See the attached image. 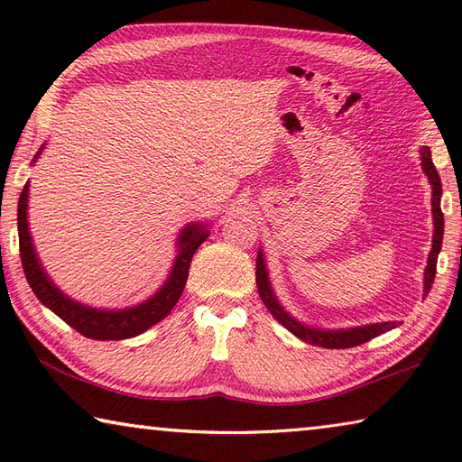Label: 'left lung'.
<instances>
[{
    "mask_svg": "<svg viewBox=\"0 0 462 462\" xmlns=\"http://www.w3.org/2000/svg\"><path fill=\"white\" fill-rule=\"evenodd\" d=\"M420 166H423V172L427 174V179L430 182V189H433V199H430V204H433V248L429 252L427 258V268H425V288L423 293L430 291V286L435 282V273H437V258L440 246H443V232H445V218H443V210H440V196H443V186H440L439 172L433 164V159H430V149L429 146H423L420 149ZM256 283H258V291L260 298L263 301V306L270 310V313L276 318L283 328L291 331L293 336L300 337L301 341L311 343V346H319L326 349H346V347H356L361 346L373 337L381 336L389 329H395L401 321H381V323H369V326H357V328H346V329H323V328H313L308 326V323L298 321L293 316L283 310L282 303L278 301V296L273 293L272 282L268 276V266L266 260H263V252H258L256 258Z\"/></svg>",
    "mask_w": 462,
    "mask_h": 462,
    "instance_id": "1",
    "label": "left lung"
}]
</instances>
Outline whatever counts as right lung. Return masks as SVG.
Masks as SVG:
<instances>
[{
	"label": "right lung",
	"instance_id": "add662e5",
	"mask_svg": "<svg viewBox=\"0 0 462 462\" xmlns=\"http://www.w3.org/2000/svg\"><path fill=\"white\" fill-rule=\"evenodd\" d=\"M45 144L33 156V164L37 162L39 154L43 152ZM29 182H25L22 194L17 202V232H19V256H22L25 278L32 286L37 300L45 308L51 310L55 316L69 323L81 336L89 339H129L141 336L143 331L151 329L154 323L162 321L169 316L171 310L180 300L182 290L189 278L190 262L194 252L199 250L200 244L210 236V228L206 222H190L180 230L176 238V258L169 272V278L162 286L156 290L149 300H144L136 306L123 308V310H103L85 306L81 301H75L67 293L59 290L53 280L49 278L43 263L39 262V256L33 246V238L29 234L27 222V206H29Z\"/></svg>",
	"mask_w": 462,
	"mask_h": 462
}]
</instances>
